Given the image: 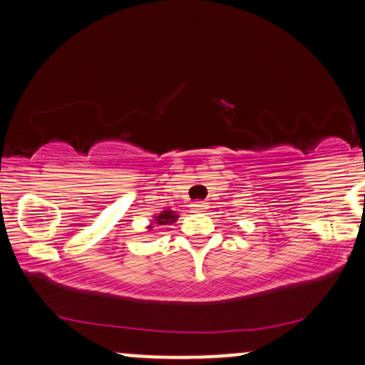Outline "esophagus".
Wrapping results in <instances>:
<instances>
[{
  "label": "esophagus",
  "mask_w": 365,
  "mask_h": 365,
  "mask_svg": "<svg viewBox=\"0 0 365 365\" xmlns=\"http://www.w3.org/2000/svg\"><path fill=\"white\" fill-rule=\"evenodd\" d=\"M192 211L194 212H204L207 209V202H202V200H200V202H194L192 204Z\"/></svg>",
  "instance_id": "1"
}]
</instances>
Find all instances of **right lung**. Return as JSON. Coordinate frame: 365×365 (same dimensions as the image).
I'll return each mask as SVG.
<instances>
[{"mask_svg": "<svg viewBox=\"0 0 365 365\" xmlns=\"http://www.w3.org/2000/svg\"><path fill=\"white\" fill-rule=\"evenodd\" d=\"M178 220V212L171 211V209H166V211H161V212H156L153 217V221H150L148 228H154V226H166V225H173L175 221Z\"/></svg>", "mask_w": 365, "mask_h": 365, "instance_id": "obj_1", "label": "right lung"}]
</instances>
